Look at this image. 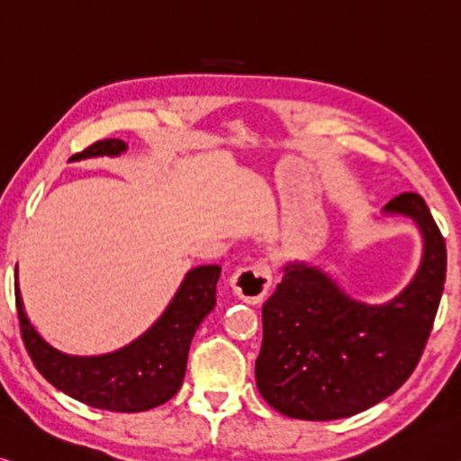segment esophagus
Segmentation results:
<instances>
[{"label": "esophagus", "instance_id": "obj_1", "mask_svg": "<svg viewBox=\"0 0 461 461\" xmlns=\"http://www.w3.org/2000/svg\"><path fill=\"white\" fill-rule=\"evenodd\" d=\"M230 286L240 301L258 304L266 299L272 286V267L266 261L240 267L230 278Z\"/></svg>", "mask_w": 461, "mask_h": 461}]
</instances>
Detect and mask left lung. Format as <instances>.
I'll list each match as a JSON object with an SVG mask.
<instances>
[{"label": "left lung", "mask_w": 461, "mask_h": 461, "mask_svg": "<svg viewBox=\"0 0 461 461\" xmlns=\"http://www.w3.org/2000/svg\"><path fill=\"white\" fill-rule=\"evenodd\" d=\"M384 212L412 218L424 245L419 272L395 299L354 301L320 267L293 261L264 303L255 381L290 419H348L392 395L419 365L443 294L447 249L419 194L393 197Z\"/></svg>", "instance_id": "1"}]
</instances>
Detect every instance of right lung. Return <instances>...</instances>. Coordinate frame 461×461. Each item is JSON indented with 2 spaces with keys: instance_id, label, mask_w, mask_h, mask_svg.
<instances>
[{
  "instance_id": "obj_1",
  "label": "right lung",
  "mask_w": 461,
  "mask_h": 461,
  "mask_svg": "<svg viewBox=\"0 0 461 461\" xmlns=\"http://www.w3.org/2000/svg\"><path fill=\"white\" fill-rule=\"evenodd\" d=\"M125 150V141L111 138L95 141L69 160L119 157ZM218 278L221 266L189 270L165 313L146 334L123 348L98 357H74L45 342L28 321L16 282L20 331L34 366L59 392L92 408L144 412L171 400L183 385L191 339L203 317L214 309Z\"/></svg>"
}]
</instances>
